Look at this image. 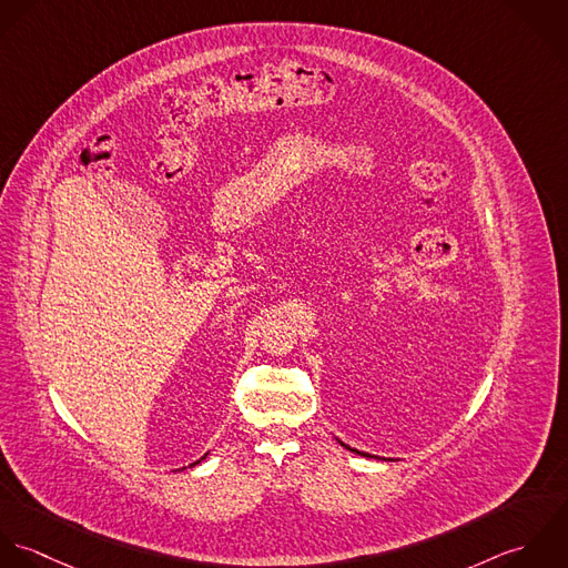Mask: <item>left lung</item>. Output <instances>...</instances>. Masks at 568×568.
I'll use <instances>...</instances> for the list:
<instances>
[{"label":"left lung","instance_id":"left-lung-1","mask_svg":"<svg viewBox=\"0 0 568 568\" xmlns=\"http://www.w3.org/2000/svg\"><path fill=\"white\" fill-rule=\"evenodd\" d=\"M341 444H342V442H341ZM342 446H344V444H342ZM344 448H348V446H344ZM348 450H351V448H348ZM353 453H357V450H353ZM357 454H359V453H357ZM362 456H366V454H362Z\"/></svg>","mask_w":568,"mask_h":568}]
</instances>
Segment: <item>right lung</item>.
Masks as SVG:
<instances>
[{"label":"right lung","instance_id":"obj_1","mask_svg":"<svg viewBox=\"0 0 568 568\" xmlns=\"http://www.w3.org/2000/svg\"><path fill=\"white\" fill-rule=\"evenodd\" d=\"M202 458H206V454H204V456H202ZM202 458H200V460H202ZM200 460H195V463H200ZM195 463H193V465H195Z\"/></svg>","mask_w":568,"mask_h":568}]
</instances>
